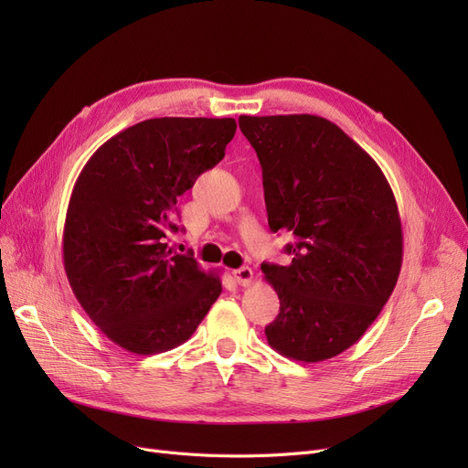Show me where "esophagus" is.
<instances>
[{
  "instance_id": "esophagus-1",
  "label": "esophagus",
  "mask_w": 468,
  "mask_h": 468,
  "mask_svg": "<svg viewBox=\"0 0 468 468\" xmlns=\"http://www.w3.org/2000/svg\"><path fill=\"white\" fill-rule=\"evenodd\" d=\"M233 279L240 284V286H250L252 279H254V271L250 267H240L233 271Z\"/></svg>"
}]
</instances>
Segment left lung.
Returning <instances> with one entry per match:
<instances>
[{"mask_svg": "<svg viewBox=\"0 0 468 468\" xmlns=\"http://www.w3.org/2000/svg\"><path fill=\"white\" fill-rule=\"evenodd\" d=\"M258 154L267 221L293 235L288 265L261 263L281 300L267 343L298 362L337 356L397 286L402 224L379 165L335 122L309 113L240 115Z\"/></svg>", "mask_w": 468, "mask_h": 468, "instance_id": "1", "label": "left lung"}]
</instances>
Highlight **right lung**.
Instances as JSON below:
<instances>
[{"instance_id":"1","label":"right lung","mask_w":468,"mask_h":468,"mask_svg":"<svg viewBox=\"0 0 468 468\" xmlns=\"http://www.w3.org/2000/svg\"><path fill=\"white\" fill-rule=\"evenodd\" d=\"M231 117H157L104 142L73 186L62 237L68 282L115 346L155 355L182 346L221 293L219 273L168 249L176 201L218 165Z\"/></svg>"}]
</instances>
